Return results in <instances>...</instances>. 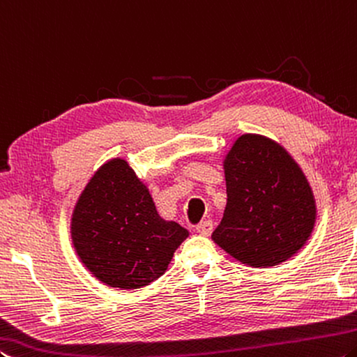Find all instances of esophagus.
<instances>
[{
  "instance_id": "34e87169",
  "label": "esophagus",
  "mask_w": 357,
  "mask_h": 357,
  "mask_svg": "<svg viewBox=\"0 0 357 357\" xmlns=\"http://www.w3.org/2000/svg\"><path fill=\"white\" fill-rule=\"evenodd\" d=\"M212 231H213V223H212V221H208V220L201 221V223L196 226V232L201 234V236H210Z\"/></svg>"
}]
</instances>
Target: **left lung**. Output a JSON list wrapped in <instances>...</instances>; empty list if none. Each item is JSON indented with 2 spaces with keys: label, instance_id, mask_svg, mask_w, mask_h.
<instances>
[{
  "label": "left lung",
  "instance_id": "obj_1",
  "mask_svg": "<svg viewBox=\"0 0 357 357\" xmlns=\"http://www.w3.org/2000/svg\"><path fill=\"white\" fill-rule=\"evenodd\" d=\"M223 166L227 202L213 242L251 267L294 256L317 220L313 191L299 165L273 140L243 134Z\"/></svg>",
  "mask_w": 357,
  "mask_h": 357
}]
</instances>
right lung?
Instances as JSON below:
<instances>
[{
  "label": "right lung",
  "mask_w": 357,
  "mask_h": 357,
  "mask_svg": "<svg viewBox=\"0 0 357 357\" xmlns=\"http://www.w3.org/2000/svg\"><path fill=\"white\" fill-rule=\"evenodd\" d=\"M71 237L80 261L99 282L137 289L166 272L188 231L162 220L147 186L125 160L115 158L82 191Z\"/></svg>",
  "instance_id": "1"
}]
</instances>
